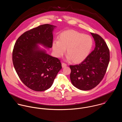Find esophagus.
<instances>
[{"instance_id":"obj_1","label":"esophagus","mask_w":122,"mask_h":122,"mask_svg":"<svg viewBox=\"0 0 122 122\" xmlns=\"http://www.w3.org/2000/svg\"><path fill=\"white\" fill-rule=\"evenodd\" d=\"M61 65H62V68H64V67H66L67 66V65L66 63H64V62H62L61 63Z\"/></svg>"}]
</instances>
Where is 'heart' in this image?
I'll return each mask as SVG.
<instances>
[{
  "mask_svg": "<svg viewBox=\"0 0 122 122\" xmlns=\"http://www.w3.org/2000/svg\"><path fill=\"white\" fill-rule=\"evenodd\" d=\"M93 45L92 37L77 31L69 30L60 34L58 41L52 43V50L57 57H61L67 48V58L80 63L89 55Z\"/></svg>",
  "mask_w": 122,
  "mask_h": 122,
  "instance_id": "1",
  "label": "heart"
}]
</instances>
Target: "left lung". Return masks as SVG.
<instances>
[{"label": "left lung", "instance_id": "left-lung-1", "mask_svg": "<svg viewBox=\"0 0 122 122\" xmlns=\"http://www.w3.org/2000/svg\"><path fill=\"white\" fill-rule=\"evenodd\" d=\"M95 47L80 64L70 65V78L75 87L83 91L96 87L104 76L110 60L109 49L100 35L91 33Z\"/></svg>", "mask_w": 122, "mask_h": 122}]
</instances>
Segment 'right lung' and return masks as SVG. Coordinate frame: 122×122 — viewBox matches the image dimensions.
I'll use <instances>...</instances> for the list:
<instances>
[{
    "mask_svg": "<svg viewBox=\"0 0 122 122\" xmlns=\"http://www.w3.org/2000/svg\"><path fill=\"white\" fill-rule=\"evenodd\" d=\"M55 26L40 25L26 31L16 40L12 53L13 63L20 79L35 91H44L52 86L61 69L59 59L40 49L37 44L48 48L52 46V31Z\"/></svg>",
    "mask_w": 122,
    "mask_h": 122,
    "instance_id": "right-lung-1",
    "label": "right lung"
}]
</instances>
